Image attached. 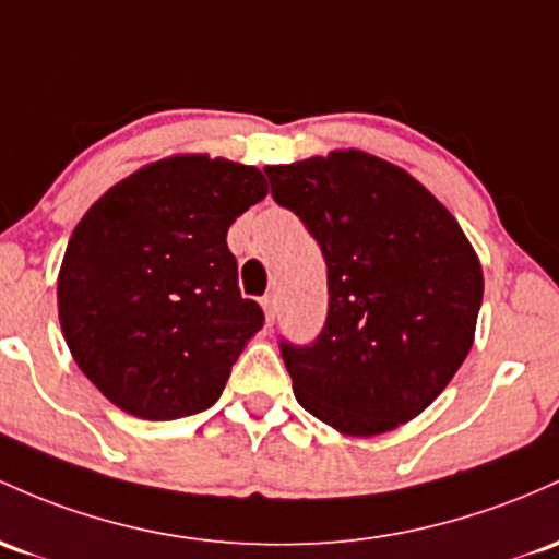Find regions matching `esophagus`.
<instances>
[{"label": "esophagus", "mask_w": 559, "mask_h": 559, "mask_svg": "<svg viewBox=\"0 0 559 559\" xmlns=\"http://www.w3.org/2000/svg\"><path fill=\"white\" fill-rule=\"evenodd\" d=\"M262 310H265V323L273 326L275 316H278V297H275V294H267V297L262 299Z\"/></svg>", "instance_id": "1"}]
</instances>
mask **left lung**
Segmentation results:
<instances>
[{
    "label": "left lung",
    "mask_w": 559,
    "mask_h": 559,
    "mask_svg": "<svg viewBox=\"0 0 559 559\" xmlns=\"http://www.w3.org/2000/svg\"><path fill=\"white\" fill-rule=\"evenodd\" d=\"M316 238L329 312L310 345L281 340L299 406L353 438L419 416L467 358L483 267L456 217L406 169L364 151L265 167Z\"/></svg>",
    "instance_id": "left-lung-1"
}]
</instances>
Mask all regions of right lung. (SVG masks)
<instances>
[{"label":"right lung","instance_id":"add662e5","mask_svg":"<svg viewBox=\"0 0 559 559\" xmlns=\"http://www.w3.org/2000/svg\"><path fill=\"white\" fill-rule=\"evenodd\" d=\"M265 195L257 167L186 153L90 206L60 265L58 316L76 366L114 406L169 421L217 403L265 323L228 249L230 225Z\"/></svg>","mask_w":559,"mask_h":559}]
</instances>
